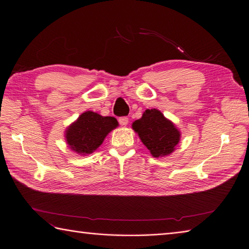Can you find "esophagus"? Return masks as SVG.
I'll return each instance as SVG.
<instances>
[{"instance_id":"34e87169","label":"esophagus","mask_w":249,"mask_h":249,"mask_svg":"<svg viewBox=\"0 0 249 249\" xmlns=\"http://www.w3.org/2000/svg\"><path fill=\"white\" fill-rule=\"evenodd\" d=\"M128 120L129 119H128L127 117H121V118H119V123L122 126H126L128 124Z\"/></svg>"}]
</instances>
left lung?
<instances>
[{
  "mask_svg": "<svg viewBox=\"0 0 249 249\" xmlns=\"http://www.w3.org/2000/svg\"><path fill=\"white\" fill-rule=\"evenodd\" d=\"M133 130L156 158L171 154L180 140V132L160 110L145 109L142 117L132 123Z\"/></svg>",
  "mask_w": 249,
  "mask_h": 249,
  "instance_id": "8db88e82",
  "label": "left lung"
}]
</instances>
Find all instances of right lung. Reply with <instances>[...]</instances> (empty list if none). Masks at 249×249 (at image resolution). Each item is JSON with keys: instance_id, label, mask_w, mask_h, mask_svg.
<instances>
[{"instance_id": "obj_1", "label": "right lung", "mask_w": 249, "mask_h": 249, "mask_svg": "<svg viewBox=\"0 0 249 249\" xmlns=\"http://www.w3.org/2000/svg\"><path fill=\"white\" fill-rule=\"evenodd\" d=\"M118 125L114 117H103L87 110L69 126L66 131L67 142L70 149L77 154L89 155L103 143L106 136Z\"/></svg>"}]
</instances>
